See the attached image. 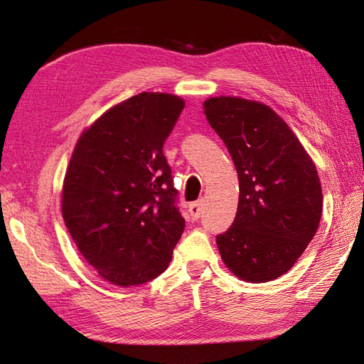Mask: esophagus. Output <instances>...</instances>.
Listing matches in <instances>:
<instances>
[{
	"instance_id": "1",
	"label": "esophagus",
	"mask_w": 364,
	"mask_h": 364,
	"mask_svg": "<svg viewBox=\"0 0 364 364\" xmlns=\"http://www.w3.org/2000/svg\"><path fill=\"white\" fill-rule=\"evenodd\" d=\"M188 208H189V214H191L192 220H197L200 215L203 214V203L202 202H194V203H191Z\"/></svg>"
}]
</instances>
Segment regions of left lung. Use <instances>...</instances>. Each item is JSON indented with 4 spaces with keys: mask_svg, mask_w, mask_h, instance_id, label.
Instances as JSON below:
<instances>
[{
    "mask_svg": "<svg viewBox=\"0 0 364 364\" xmlns=\"http://www.w3.org/2000/svg\"><path fill=\"white\" fill-rule=\"evenodd\" d=\"M203 107L239 178L235 222L215 237L220 257L244 282H272L296 264L318 231V170L288 123L269 106L213 97Z\"/></svg>",
    "mask_w": 364,
    "mask_h": 364,
    "instance_id": "8db88e82",
    "label": "left lung"
}]
</instances>
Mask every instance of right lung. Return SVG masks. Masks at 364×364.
<instances>
[{"label":"right lung","mask_w":364,"mask_h":364,"mask_svg":"<svg viewBox=\"0 0 364 364\" xmlns=\"http://www.w3.org/2000/svg\"><path fill=\"white\" fill-rule=\"evenodd\" d=\"M184 100L142 92L82 131L63 186V218L78 250L112 284L161 275L180 241L172 170L162 153Z\"/></svg>","instance_id":"1"}]
</instances>
